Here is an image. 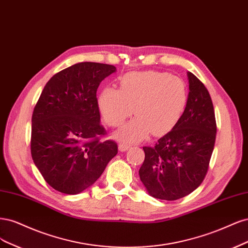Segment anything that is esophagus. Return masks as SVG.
Wrapping results in <instances>:
<instances>
[{
  "instance_id": "esophagus-1",
  "label": "esophagus",
  "mask_w": 248,
  "mask_h": 248,
  "mask_svg": "<svg viewBox=\"0 0 248 248\" xmlns=\"http://www.w3.org/2000/svg\"><path fill=\"white\" fill-rule=\"evenodd\" d=\"M130 147H131V145L126 144V143H119V145H118V149L121 151H125V150L129 149Z\"/></svg>"
}]
</instances>
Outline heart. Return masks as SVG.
<instances>
[{
  "mask_svg": "<svg viewBox=\"0 0 248 248\" xmlns=\"http://www.w3.org/2000/svg\"><path fill=\"white\" fill-rule=\"evenodd\" d=\"M187 101L186 85L180 78L162 72H134L119 82V89H104L98 99L104 121L112 127L121 126L133 113L137 115L117 133L126 142L144 138L150 131L159 135L171 130L185 111Z\"/></svg>",
  "mask_w": 248,
  "mask_h": 248,
  "instance_id": "heart-1",
  "label": "heart"
}]
</instances>
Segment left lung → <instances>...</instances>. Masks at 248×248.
I'll list each match as a JSON object with an SVG mask.
<instances>
[{
	"label": "left lung",
	"instance_id": "1",
	"mask_svg": "<svg viewBox=\"0 0 248 248\" xmlns=\"http://www.w3.org/2000/svg\"><path fill=\"white\" fill-rule=\"evenodd\" d=\"M186 107L173 129L155 145L144 146L145 158L139 175L154 198L175 201L203 182L217 137V122L210 94L188 72Z\"/></svg>",
	"mask_w": 248,
	"mask_h": 248
}]
</instances>
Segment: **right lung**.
<instances>
[{"label": "right lung", "instance_id": "obj_1", "mask_svg": "<svg viewBox=\"0 0 248 248\" xmlns=\"http://www.w3.org/2000/svg\"><path fill=\"white\" fill-rule=\"evenodd\" d=\"M112 65L78 62L53 75L31 116V154L45 181L61 193L76 195L92 186L117 155L112 140L100 141L97 90Z\"/></svg>", "mask_w": 248, "mask_h": 248}]
</instances>
